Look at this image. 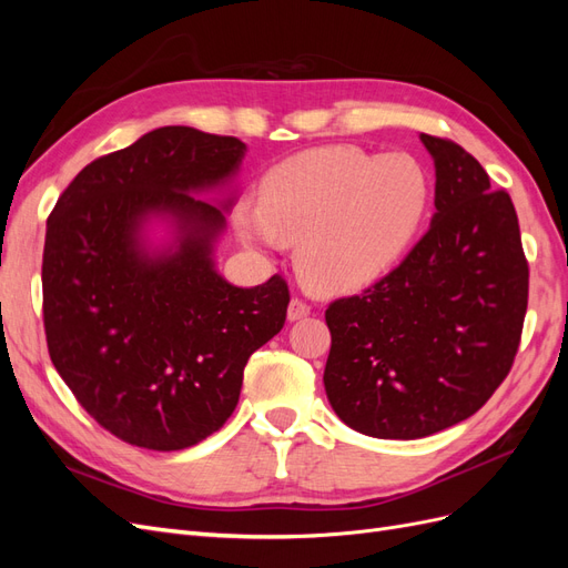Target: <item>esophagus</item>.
I'll list each match as a JSON object with an SVG mask.
<instances>
[{
	"instance_id": "obj_1",
	"label": "esophagus",
	"mask_w": 568,
	"mask_h": 568,
	"mask_svg": "<svg viewBox=\"0 0 568 568\" xmlns=\"http://www.w3.org/2000/svg\"><path fill=\"white\" fill-rule=\"evenodd\" d=\"M288 320L291 322H296V320H303V317H307L311 315V305H307L305 301H301V298H291V303H288Z\"/></svg>"
}]
</instances>
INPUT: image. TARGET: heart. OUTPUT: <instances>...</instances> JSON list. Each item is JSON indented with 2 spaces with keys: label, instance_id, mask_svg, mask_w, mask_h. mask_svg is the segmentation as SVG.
<instances>
[{
  "label": "heart",
  "instance_id": "obj_1",
  "mask_svg": "<svg viewBox=\"0 0 568 568\" xmlns=\"http://www.w3.org/2000/svg\"><path fill=\"white\" fill-rule=\"evenodd\" d=\"M428 201L432 178L415 156L338 144L274 165L257 201H239L232 220L251 248L296 244L301 277L336 294L379 280L400 261Z\"/></svg>",
  "mask_w": 568,
  "mask_h": 568
}]
</instances>
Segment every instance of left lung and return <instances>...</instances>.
<instances>
[{
	"mask_svg": "<svg viewBox=\"0 0 568 568\" xmlns=\"http://www.w3.org/2000/svg\"><path fill=\"white\" fill-rule=\"evenodd\" d=\"M436 165L432 227L359 296L326 307L324 390L343 424L415 440L488 403L519 351L528 263L507 192L459 144L419 134Z\"/></svg>",
	"mask_w": 568,
	"mask_h": 568,
	"instance_id": "1",
	"label": "left lung"
}]
</instances>
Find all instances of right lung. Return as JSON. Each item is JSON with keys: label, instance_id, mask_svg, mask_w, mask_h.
Returning <instances> with one entry per match:
<instances>
[{"label": "right lung", "instance_id": "obj_1", "mask_svg": "<svg viewBox=\"0 0 568 568\" xmlns=\"http://www.w3.org/2000/svg\"><path fill=\"white\" fill-rule=\"evenodd\" d=\"M244 151L236 136L159 128L84 165L47 217L49 357L88 415L136 448L184 450L215 434L248 357L284 326L286 282L222 280L225 212L194 196L225 186ZM151 216L171 222L173 245L145 246Z\"/></svg>", "mask_w": 568, "mask_h": 568}]
</instances>
